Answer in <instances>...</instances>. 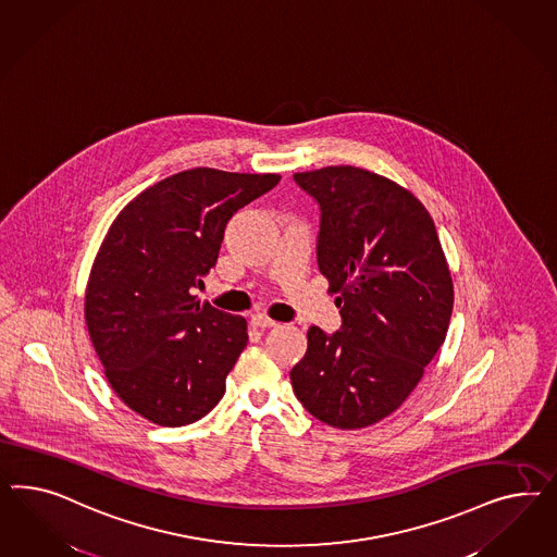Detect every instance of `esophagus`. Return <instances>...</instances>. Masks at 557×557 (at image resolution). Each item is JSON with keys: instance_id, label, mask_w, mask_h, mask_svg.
Returning a JSON list of instances; mask_svg holds the SVG:
<instances>
[{"instance_id": "34e87169", "label": "esophagus", "mask_w": 557, "mask_h": 557, "mask_svg": "<svg viewBox=\"0 0 557 557\" xmlns=\"http://www.w3.org/2000/svg\"><path fill=\"white\" fill-rule=\"evenodd\" d=\"M251 324L257 326V329H271V326H275L277 322L271 321L270 317H265L263 312H255V314H251Z\"/></svg>"}]
</instances>
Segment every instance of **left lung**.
<instances>
[{"label": "left lung", "instance_id": "left-lung-1", "mask_svg": "<svg viewBox=\"0 0 557 557\" xmlns=\"http://www.w3.org/2000/svg\"><path fill=\"white\" fill-rule=\"evenodd\" d=\"M294 182L321 208L317 261L343 322L308 329L292 388L314 419L363 429L405 403L443 345L451 273L431 214L388 177L333 165Z\"/></svg>", "mask_w": 557, "mask_h": 557}]
</instances>
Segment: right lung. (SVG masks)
Returning a JSON list of instances; mask_svg holds the SVG:
<instances>
[{"label": "right lung", "mask_w": 557, "mask_h": 557, "mask_svg": "<svg viewBox=\"0 0 557 557\" xmlns=\"http://www.w3.org/2000/svg\"><path fill=\"white\" fill-rule=\"evenodd\" d=\"M277 173L196 168L147 187L101 243L85 322L120 400L161 426L200 421L224 396L247 321L200 302L226 222L277 186Z\"/></svg>", "instance_id": "obj_1"}]
</instances>
